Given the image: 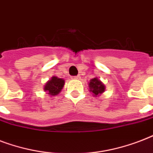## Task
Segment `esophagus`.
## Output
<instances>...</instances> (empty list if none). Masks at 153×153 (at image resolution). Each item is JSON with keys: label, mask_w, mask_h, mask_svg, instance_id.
I'll return each mask as SVG.
<instances>
[{"label": "esophagus", "mask_w": 153, "mask_h": 153, "mask_svg": "<svg viewBox=\"0 0 153 153\" xmlns=\"http://www.w3.org/2000/svg\"><path fill=\"white\" fill-rule=\"evenodd\" d=\"M71 79L79 80V79H80V76H79V75H77V76H71Z\"/></svg>", "instance_id": "34e87169"}]
</instances>
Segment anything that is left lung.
Wrapping results in <instances>:
<instances>
[{
	"instance_id": "left-lung-1",
	"label": "left lung",
	"mask_w": 153,
	"mask_h": 153,
	"mask_svg": "<svg viewBox=\"0 0 153 153\" xmlns=\"http://www.w3.org/2000/svg\"><path fill=\"white\" fill-rule=\"evenodd\" d=\"M89 86H90L91 91H92V93H94V94L95 96H97L99 94H102L105 91V86L102 84V82L98 80L97 78L91 79L90 83H89Z\"/></svg>"
}]
</instances>
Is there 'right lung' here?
Returning <instances> with one entry per match:
<instances>
[{
  "label": "right lung",
  "mask_w": 153,
  "mask_h": 153,
  "mask_svg": "<svg viewBox=\"0 0 153 153\" xmlns=\"http://www.w3.org/2000/svg\"><path fill=\"white\" fill-rule=\"evenodd\" d=\"M64 85V80L53 76L50 81H48L44 86V91H48V94L54 96L59 93Z\"/></svg>",
  "instance_id": "obj_1"
}]
</instances>
